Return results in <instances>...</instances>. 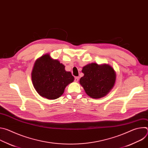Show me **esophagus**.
Wrapping results in <instances>:
<instances>
[{"label": "esophagus", "mask_w": 148, "mask_h": 148, "mask_svg": "<svg viewBox=\"0 0 148 148\" xmlns=\"http://www.w3.org/2000/svg\"><path fill=\"white\" fill-rule=\"evenodd\" d=\"M78 80H79V77H75L74 78V81H75V82L78 81Z\"/></svg>", "instance_id": "esophagus-1"}]
</instances>
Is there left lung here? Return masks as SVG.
Masks as SVG:
<instances>
[{"label": "left lung", "instance_id": "left-lung-1", "mask_svg": "<svg viewBox=\"0 0 148 148\" xmlns=\"http://www.w3.org/2000/svg\"><path fill=\"white\" fill-rule=\"evenodd\" d=\"M84 75L79 83L88 95L93 98L105 96L114 86L116 74L114 69L109 65H98L91 63L82 68Z\"/></svg>", "mask_w": 148, "mask_h": 148}]
</instances>
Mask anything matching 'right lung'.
I'll return each instance as SVG.
<instances>
[{
  "label": "right lung",
  "mask_w": 148,
  "mask_h": 148,
  "mask_svg": "<svg viewBox=\"0 0 148 148\" xmlns=\"http://www.w3.org/2000/svg\"><path fill=\"white\" fill-rule=\"evenodd\" d=\"M70 72L65 70V66L49 54L44 55L34 63L32 79L36 91L41 97L50 99L60 97L66 87L74 81Z\"/></svg>",
  "instance_id": "add662e5"
}]
</instances>
